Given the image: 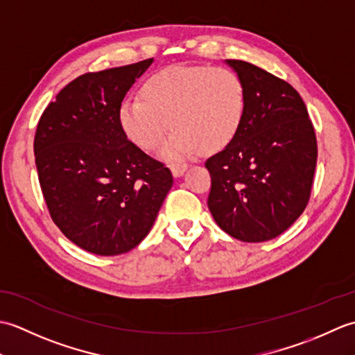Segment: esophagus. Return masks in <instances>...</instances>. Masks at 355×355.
Here are the masks:
<instances>
[{
	"instance_id": "obj_1",
	"label": "esophagus",
	"mask_w": 355,
	"mask_h": 355,
	"mask_svg": "<svg viewBox=\"0 0 355 355\" xmlns=\"http://www.w3.org/2000/svg\"><path fill=\"white\" fill-rule=\"evenodd\" d=\"M187 169V164H182V163H177V164H172L171 166V171H172V175L175 178H180L183 175Z\"/></svg>"
}]
</instances>
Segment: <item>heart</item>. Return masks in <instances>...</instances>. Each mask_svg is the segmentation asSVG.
I'll use <instances>...</instances> for the list:
<instances>
[{"label":"heart","instance_id":"obj_1","mask_svg":"<svg viewBox=\"0 0 355 355\" xmlns=\"http://www.w3.org/2000/svg\"><path fill=\"white\" fill-rule=\"evenodd\" d=\"M141 99L123 101L119 123L134 145L154 150L173 128L160 155L175 162L202 149L212 154L235 139L245 112V89L224 67L175 65L154 73L140 88Z\"/></svg>","mask_w":355,"mask_h":355}]
</instances>
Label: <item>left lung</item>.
Segmentation results:
<instances>
[{"label": "left lung", "mask_w": 355, "mask_h": 355, "mask_svg": "<svg viewBox=\"0 0 355 355\" xmlns=\"http://www.w3.org/2000/svg\"><path fill=\"white\" fill-rule=\"evenodd\" d=\"M245 89L238 134L207 158V206L235 239L263 243L281 235L310 200L318 143L302 97L285 80L244 61L227 59Z\"/></svg>", "instance_id": "1"}]
</instances>
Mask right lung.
<instances>
[{
	"instance_id": "add662e5",
	"label": "right lung",
	"mask_w": 355,
	"mask_h": 355,
	"mask_svg": "<svg viewBox=\"0 0 355 355\" xmlns=\"http://www.w3.org/2000/svg\"><path fill=\"white\" fill-rule=\"evenodd\" d=\"M153 62L79 76L36 128L35 163L51 220L89 253L137 247L173 183L171 171L128 140L119 123L126 93Z\"/></svg>"
}]
</instances>
